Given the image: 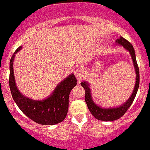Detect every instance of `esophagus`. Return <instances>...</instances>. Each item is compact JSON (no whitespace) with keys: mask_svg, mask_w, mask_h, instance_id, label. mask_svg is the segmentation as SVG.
Wrapping results in <instances>:
<instances>
[{"mask_svg":"<svg viewBox=\"0 0 150 150\" xmlns=\"http://www.w3.org/2000/svg\"><path fill=\"white\" fill-rule=\"evenodd\" d=\"M74 74H75V76L76 77L77 80L80 82L83 78V76H84V72H83L82 68H77L76 71H74Z\"/></svg>","mask_w":150,"mask_h":150,"instance_id":"obj_1","label":"esophagus"}]
</instances>
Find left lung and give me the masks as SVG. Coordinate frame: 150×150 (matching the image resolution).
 <instances>
[{
	"label": "left lung",
	"instance_id": "left-lung-1",
	"mask_svg": "<svg viewBox=\"0 0 150 150\" xmlns=\"http://www.w3.org/2000/svg\"><path fill=\"white\" fill-rule=\"evenodd\" d=\"M117 45H120L123 46L126 50L129 52L131 55L132 59L133 64H134V70H135L136 74V82L134 85V90L132 91L131 97L126 100V102L121 105L115 108H105L96 105L94 102L92 100L91 94V89L89 88V83L87 82L83 81L81 82V86L84 88L86 91V94H85V100H86V104L88 105L89 111L92 115L97 119V120H103V121H113V120H117L119 118L121 117L124 114L126 113V111L129 109L131 106L132 103H133L135 97L137 92H138V88H139V82H140V75H139V68H138L137 61H136L135 53H134V47L132 45L130 44L128 41L123 38L122 36H120V38L116 40Z\"/></svg>",
	"mask_w": 150,
	"mask_h": 150
}]
</instances>
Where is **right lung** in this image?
<instances>
[{"instance_id": "right-lung-1", "label": "right lung", "mask_w": 150, "mask_h": 150, "mask_svg": "<svg viewBox=\"0 0 150 150\" xmlns=\"http://www.w3.org/2000/svg\"><path fill=\"white\" fill-rule=\"evenodd\" d=\"M22 48L16 50L9 63V84L12 98L21 112L35 123L42 125H55L65 118L68 110L69 94L76 85L74 74H71L62 81L47 98L35 100L24 97L18 89L13 72V61L16 53Z\"/></svg>"}]
</instances>
